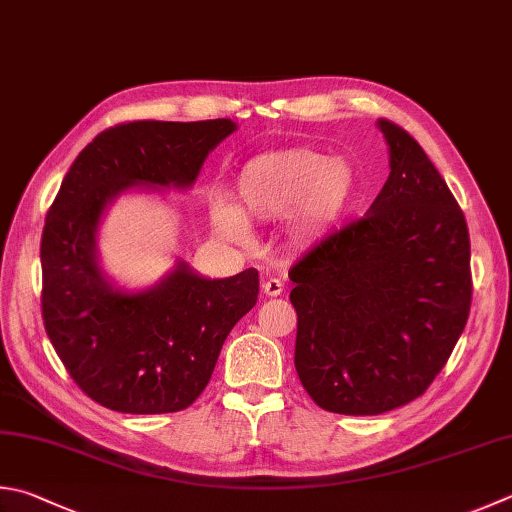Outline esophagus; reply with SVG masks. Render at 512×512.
I'll use <instances>...</instances> for the list:
<instances>
[{
	"label": "esophagus",
	"instance_id": "1",
	"mask_svg": "<svg viewBox=\"0 0 512 512\" xmlns=\"http://www.w3.org/2000/svg\"><path fill=\"white\" fill-rule=\"evenodd\" d=\"M283 289H285V285H283L281 278H267V281L263 283L265 296H281Z\"/></svg>",
	"mask_w": 512,
	"mask_h": 512
}]
</instances>
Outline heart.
I'll use <instances>...</instances> for the list:
<instances>
[{
  "instance_id": "1",
  "label": "heart",
  "mask_w": 512,
  "mask_h": 512,
  "mask_svg": "<svg viewBox=\"0 0 512 512\" xmlns=\"http://www.w3.org/2000/svg\"><path fill=\"white\" fill-rule=\"evenodd\" d=\"M240 211L220 202L214 209L218 231L231 238H245L249 218L285 220L292 216L296 238H316L334 227L350 211L361 191L359 173L345 158L298 147L263 153L238 173Z\"/></svg>"
}]
</instances>
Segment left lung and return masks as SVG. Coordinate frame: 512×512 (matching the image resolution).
Returning <instances> with one entry per match:
<instances>
[{"instance_id":"1","label":"left lung","mask_w":512,"mask_h":512,"mask_svg":"<svg viewBox=\"0 0 512 512\" xmlns=\"http://www.w3.org/2000/svg\"><path fill=\"white\" fill-rule=\"evenodd\" d=\"M379 127L390 147L381 194L289 269L298 379L318 408L352 417L421 397L472 303L464 211L406 129Z\"/></svg>"}]
</instances>
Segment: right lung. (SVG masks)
I'll return each mask as SVG.
<instances>
[{
  "label": "right lung",
  "instance_id": "obj_1",
  "mask_svg": "<svg viewBox=\"0 0 512 512\" xmlns=\"http://www.w3.org/2000/svg\"><path fill=\"white\" fill-rule=\"evenodd\" d=\"M236 124L136 120L86 144L62 180L42 234V318L86 397L127 414L189 408L207 388L227 334L258 298V272L209 281L180 263L167 281L124 294L104 281L95 227L131 185L189 187Z\"/></svg>",
  "mask_w": 512,
  "mask_h": 512
}]
</instances>
